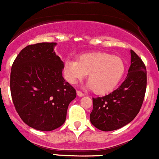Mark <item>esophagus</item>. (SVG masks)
<instances>
[{
  "instance_id": "esophagus-1",
  "label": "esophagus",
  "mask_w": 159,
  "mask_h": 159,
  "mask_svg": "<svg viewBox=\"0 0 159 159\" xmlns=\"http://www.w3.org/2000/svg\"><path fill=\"white\" fill-rule=\"evenodd\" d=\"M77 95H78V96H79V97H82V96H84V94H83L81 91H77Z\"/></svg>"
}]
</instances>
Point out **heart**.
Listing matches in <instances>:
<instances>
[{
    "label": "heart",
    "instance_id": "b5f03b06",
    "mask_svg": "<svg viewBox=\"0 0 159 159\" xmlns=\"http://www.w3.org/2000/svg\"><path fill=\"white\" fill-rule=\"evenodd\" d=\"M125 71L121 58L104 52L84 53L76 61L66 60L63 74L66 81L75 84L88 75L89 87L97 95H105L113 91L119 84Z\"/></svg>",
    "mask_w": 159,
    "mask_h": 159
}]
</instances>
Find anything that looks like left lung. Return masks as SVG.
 Masks as SVG:
<instances>
[{"label": "left lung", "mask_w": 159, "mask_h": 159, "mask_svg": "<svg viewBox=\"0 0 159 159\" xmlns=\"http://www.w3.org/2000/svg\"><path fill=\"white\" fill-rule=\"evenodd\" d=\"M126 78L117 89L103 97L93 98L90 121L98 129L113 131L131 122L139 113L147 87L144 63L133 51Z\"/></svg>", "instance_id": "left-lung-1"}]
</instances>
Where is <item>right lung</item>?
<instances>
[{
    "instance_id": "1",
    "label": "right lung",
    "mask_w": 159,
    "mask_h": 159,
    "mask_svg": "<svg viewBox=\"0 0 159 159\" xmlns=\"http://www.w3.org/2000/svg\"><path fill=\"white\" fill-rule=\"evenodd\" d=\"M56 43L25 47L15 59L10 76L11 98L21 119L31 128L52 131L61 126L76 91L66 82Z\"/></svg>"
}]
</instances>
